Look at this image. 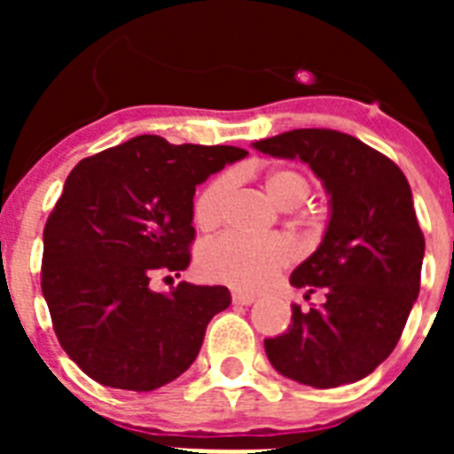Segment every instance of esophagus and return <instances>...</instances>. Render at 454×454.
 <instances>
[{"label":"esophagus","instance_id":"1","mask_svg":"<svg viewBox=\"0 0 454 454\" xmlns=\"http://www.w3.org/2000/svg\"><path fill=\"white\" fill-rule=\"evenodd\" d=\"M231 302H234V304H240V307H247V304L254 302V295H252V293L234 291V293H231Z\"/></svg>","mask_w":454,"mask_h":454}]
</instances>
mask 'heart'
<instances>
[{
  "label": "heart",
  "mask_w": 454,
  "mask_h": 454,
  "mask_svg": "<svg viewBox=\"0 0 454 454\" xmlns=\"http://www.w3.org/2000/svg\"><path fill=\"white\" fill-rule=\"evenodd\" d=\"M234 179L220 175L211 179L192 202V220L198 230L211 231L224 220ZM268 198L284 208L298 207L309 195V179L291 168H272L263 177ZM293 262V246L284 236L223 234L204 243L198 268L208 282L227 284L240 291H256L270 284L277 272Z\"/></svg>",
  "instance_id": "obj_1"
}]
</instances>
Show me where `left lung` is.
Masks as SVG:
<instances>
[{
  "label": "left lung",
  "mask_w": 454,
  "mask_h": 454,
  "mask_svg": "<svg viewBox=\"0 0 454 454\" xmlns=\"http://www.w3.org/2000/svg\"><path fill=\"white\" fill-rule=\"evenodd\" d=\"M277 159H300L323 182L330 220L320 246L291 275L304 298L284 334L266 339L279 375L334 388L371 375L398 346L419 298L425 239L407 177L391 159L334 129H293L252 143Z\"/></svg>",
  "instance_id": "8db88e82"
}]
</instances>
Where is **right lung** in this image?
<instances>
[{"instance_id":"1","label":"right lung","mask_w":454,"mask_h":454,"mask_svg":"<svg viewBox=\"0 0 454 454\" xmlns=\"http://www.w3.org/2000/svg\"><path fill=\"white\" fill-rule=\"evenodd\" d=\"M246 156L143 134L67 175L43 231V295L61 348L95 382L154 391L195 362L230 291L179 282L156 293L152 279L186 270L195 186Z\"/></svg>"}]
</instances>
